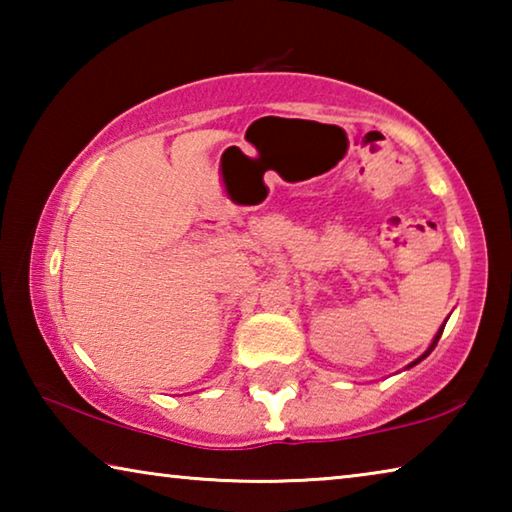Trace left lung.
<instances>
[{"label": "left lung", "instance_id": "1", "mask_svg": "<svg viewBox=\"0 0 512 512\" xmlns=\"http://www.w3.org/2000/svg\"><path fill=\"white\" fill-rule=\"evenodd\" d=\"M443 329H445V325H443V327H440V332L436 334V339H433V343H431V348H429V352H431V350H433V348H436V345H438V339H440V334H443ZM429 352H424V354H422V357H420L418 361H413V363H411V366H415V363H420V361H422L424 357H429ZM411 366H409V368H411Z\"/></svg>", "mask_w": 512, "mask_h": 512}]
</instances>
